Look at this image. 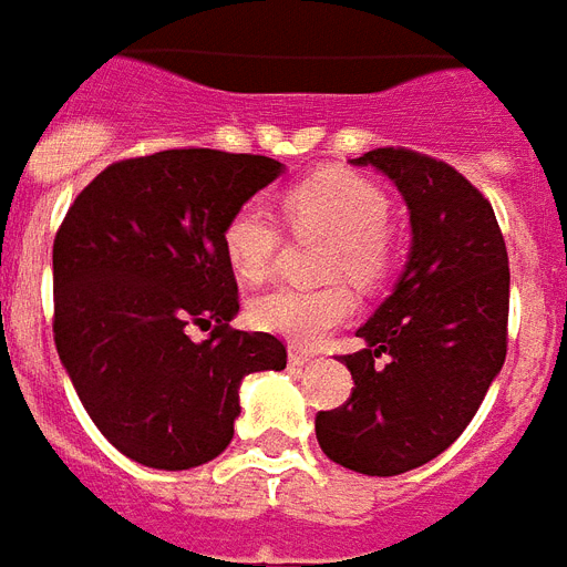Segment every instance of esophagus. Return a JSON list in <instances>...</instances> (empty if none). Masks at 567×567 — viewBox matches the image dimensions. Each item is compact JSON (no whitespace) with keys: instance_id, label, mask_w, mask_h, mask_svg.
I'll return each instance as SVG.
<instances>
[{"instance_id":"obj_1","label":"esophagus","mask_w":567,"mask_h":567,"mask_svg":"<svg viewBox=\"0 0 567 567\" xmlns=\"http://www.w3.org/2000/svg\"><path fill=\"white\" fill-rule=\"evenodd\" d=\"M307 362H310V354H307V351H298V348L289 351V365H307Z\"/></svg>"}]
</instances>
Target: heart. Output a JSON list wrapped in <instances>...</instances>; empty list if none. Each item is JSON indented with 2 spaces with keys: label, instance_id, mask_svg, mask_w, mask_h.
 <instances>
[{
  "label": "heart",
  "instance_id": "b5f03b06",
  "mask_svg": "<svg viewBox=\"0 0 567 567\" xmlns=\"http://www.w3.org/2000/svg\"><path fill=\"white\" fill-rule=\"evenodd\" d=\"M284 221L296 234L328 239L321 278H346L357 289H374L395 266V234L389 228V198L357 172L324 169L298 181L280 196ZM280 248V225L260 205H243L221 228V251L234 275L260 284ZM354 312L346 284L319 289H271L251 301V324L298 348L319 346Z\"/></svg>",
  "mask_w": 567,
  "mask_h": 567
}]
</instances>
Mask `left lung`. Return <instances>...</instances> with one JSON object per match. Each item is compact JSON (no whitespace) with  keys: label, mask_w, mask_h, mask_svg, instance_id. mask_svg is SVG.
Masks as SVG:
<instances>
[{"label":"left lung","mask_w":567,"mask_h":567,"mask_svg":"<svg viewBox=\"0 0 567 567\" xmlns=\"http://www.w3.org/2000/svg\"><path fill=\"white\" fill-rule=\"evenodd\" d=\"M410 207L412 251L395 292L346 354L354 389L316 415L333 463L369 477L419 468L460 439L506 360L509 257L488 198L451 163L386 146L357 157Z\"/></svg>","instance_id":"left-lung-1"}]
</instances>
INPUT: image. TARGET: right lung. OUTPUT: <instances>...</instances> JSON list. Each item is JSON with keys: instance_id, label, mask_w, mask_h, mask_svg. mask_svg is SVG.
Masks as SVG:
<instances>
[{"instance_id": "1", "label": "right lung", "mask_w": 567, "mask_h": 567, "mask_svg": "<svg viewBox=\"0 0 567 567\" xmlns=\"http://www.w3.org/2000/svg\"><path fill=\"white\" fill-rule=\"evenodd\" d=\"M284 163L163 148L102 169L52 248L54 348L116 451L148 468L210 463L234 439L239 383L287 369L271 333L234 330L237 278L221 251L230 213ZM210 329L207 340H193Z\"/></svg>"}]
</instances>
